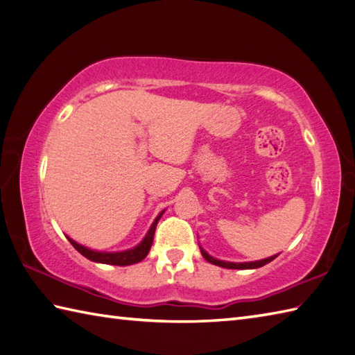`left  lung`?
Returning a JSON list of instances; mask_svg holds the SVG:
<instances>
[{
	"label": "left lung",
	"instance_id": "left-lung-1",
	"mask_svg": "<svg viewBox=\"0 0 355 355\" xmlns=\"http://www.w3.org/2000/svg\"><path fill=\"white\" fill-rule=\"evenodd\" d=\"M200 250H201L202 258H205L207 262L214 263V266H218V267L233 268V270H252V268H259V267H262V266H266V263L273 261L275 258H277V254H273V256H270V258L261 259V261H252V262H229V261H220V259L212 258V256H210L202 247H200Z\"/></svg>",
	"mask_w": 355,
	"mask_h": 355
}]
</instances>
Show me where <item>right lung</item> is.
<instances>
[{
  "label": "right lung",
  "instance_id": "obj_1",
  "mask_svg": "<svg viewBox=\"0 0 355 355\" xmlns=\"http://www.w3.org/2000/svg\"><path fill=\"white\" fill-rule=\"evenodd\" d=\"M163 212L158 214V216L154 220L153 225H150L148 233L145 235V238L141 239V243L137 244L132 248H128V250H122V252H97V250H92V248H88L85 245H82L76 241H73L71 238H69L70 244L76 248V250L85 256L87 259L93 261V262H99V263H110V266H120V267H125V266H132V263H137L140 261H143L146 258V254L150 250V245H153V241H154V233H155V227H157V223L160 220Z\"/></svg>",
  "mask_w": 355,
  "mask_h": 355
}]
</instances>
